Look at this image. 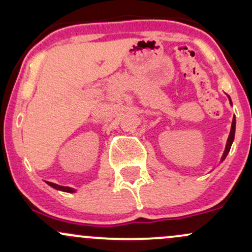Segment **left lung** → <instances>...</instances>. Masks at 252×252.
<instances>
[{
    "instance_id": "8db88e82",
    "label": "left lung",
    "mask_w": 252,
    "mask_h": 252,
    "mask_svg": "<svg viewBox=\"0 0 252 252\" xmlns=\"http://www.w3.org/2000/svg\"><path fill=\"white\" fill-rule=\"evenodd\" d=\"M228 98H229V102L230 105H233L232 103V100H230V97L228 96ZM235 126H236V122H235V116L233 117V122H232V128H230V133H229V136H228V140H227V144H225V149H224V152H223L222 157H220V162H223L225 159V157H227V155L229 154L230 151V147H232V144L233 141H234V136H235Z\"/></svg>"
}]
</instances>
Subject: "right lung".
I'll return each mask as SVG.
<instances>
[{
	"instance_id": "1",
	"label": "right lung",
	"mask_w": 252,
	"mask_h": 252,
	"mask_svg": "<svg viewBox=\"0 0 252 252\" xmlns=\"http://www.w3.org/2000/svg\"><path fill=\"white\" fill-rule=\"evenodd\" d=\"M48 185H50L51 188H53V189L56 190H61V191H64V192H75L77 190L73 189V188H69V187H62V185H58V184H55V183H51V182H46Z\"/></svg>"
}]
</instances>
